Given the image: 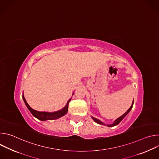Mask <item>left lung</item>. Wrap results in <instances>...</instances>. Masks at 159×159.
I'll return each mask as SVG.
<instances>
[{
  "label": "left lung",
  "mask_w": 159,
  "mask_h": 159,
  "mask_svg": "<svg viewBox=\"0 0 159 159\" xmlns=\"http://www.w3.org/2000/svg\"><path fill=\"white\" fill-rule=\"evenodd\" d=\"M133 103H134V101H133V102H132V104H131V107L127 110V111L125 113V114H123L122 116H121L120 117H119L118 119H116L115 121H114V123H112V124H111V125H107V126H108V127H112V126H116V125H118L122 120H123V119L129 113V112L131 111V109H132V107H133ZM92 118L93 119V120L96 122V123H98V124H99V125H106V124H104V123H103L102 121H101L100 120H98V119H96V118H94V117H93L92 116Z\"/></svg>",
  "instance_id": "8db88e82"
}]
</instances>
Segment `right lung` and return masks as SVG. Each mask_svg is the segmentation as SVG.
Returning a JSON list of instances; mask_svg holds the SVG:
<instances>
[{"mask_svg":"<svg viewBox=\"0 0 159 159\" xmlns=\"http://www.w3.org/2000/svg\"><path fill=\"white\" fill-rule=\"evenodd\" d=\"M73 94H74V93H73ZM22 99H23V101H24L26 107H28L29 111L31 112V114L33 115V116H34L35 118H36L37 119H38L39 120H41V121L57 120V119L60 118L62 117L63 116H64L68 111L69 103L71 100V99H70L69 101H68L66 106L61 110H59V111H55V112H40V111H36V110L32 109L29 106V104L26 102L23 94H22Z\"/></svg>","mask_w":159,"mask_h":159,"instance_id":"1","label":"right lung"}]
</instances>
